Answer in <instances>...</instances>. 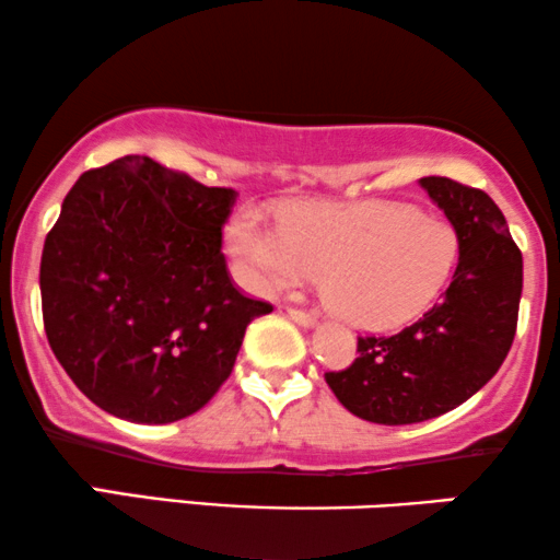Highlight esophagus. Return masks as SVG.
<instances>
[{
    "mask_svg": "<svg viewBox=\"0 0 560 560\" xmlns=\"http://www.w3.org/2000/svg\"><path fill=\"white\" fill-rule=\"evenodd\" d=\"M288 314H290V318H293V322H295L298 326H303V329H311V326H316V316L306 314V311H301V308H290Z\"/></svg>",
    "mask_w": 560,
    "mask_h": 560,
    "instance_id": "obj_1",
    "label": "esophagus"
}]
</instances>
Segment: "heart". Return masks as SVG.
Masks as SVG:
<instances>
[{
  "instance_id": "obj_1",
  "label": "heart",
  "mask_w": 560,
  "mask_h": 560,
  "mask_svg": "<svg viewBox=\"0 0 560 560\" xmlns=\"http://www.w3.org/2000/svg\"><path fill=\"white\" fill-rule=\"evenodd\" d=\"M229 249L257 293H285L324 272V295L339 316L398 329L445 293L460 238L447 221L401 202H301L282 210L278 229L242 210Z\"/></svg>"
}]
</instances>
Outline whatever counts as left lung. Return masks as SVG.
<instances>
[{"label":"left lung","mask_w":560,"mask_h":560,"mask_svg":"<svg viewBox=\"0 0 560 560\" xmlns=\"http://www.w3.org/2000/svg\"><path fill=\"white\" fill-rule=\"evenodd\" d=\"M419 185L460 238L440 303L394 337H360L350 368L326 373L339 404L375 424H417L453 411L497 375L517 331L522 252L483 190L447 177Z\"/></svg>","instance_id":"obj_1"}]
</instances>
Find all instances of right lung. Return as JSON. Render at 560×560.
I'll return each instance as SVG.
<instances>
[{"mask_svg": "<svg viewBox=\"0 0 560 560\" xmlns=\"http://www.w3.org/2000/svg\"><path fill=\"white\" fill-rule=\"evenodd\" d=\"M236 195L122 156L63 198L40 257L43 326L103 411L136 424L190 417L231 375L249 322L272 311L229 278L221 238Z\"/></svg>", "mask_w": 560, "mask_h": 560, "instance_id": "obj_1", "label": "right lung"}]
</instances>
